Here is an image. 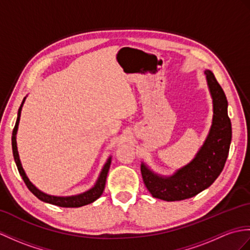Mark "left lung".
I'll list each match as a JSON object with an SVG mask.
<instances>
[{"mask_svg":"<svg viewBox=\"0 0 250 250\" xmlns=\"http://www.w3.org/2000/svg\"><path fill=\"white\" fill-rule=\"evenodd\" d=\"M205 74L213 102L210 131L194 159L170 176L156 173L142 162L144 183L154 198L176 201L196 196L215 181L228 158L232 137L228 101L213 72L207 69Z\"/></svg>","mask_w":250,"mask_h":250,"instance_id":"8db88e82","label":"left lung"}]
</instances>
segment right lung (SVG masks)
<instances>
[{"label":"right lung","instance_id":"right-lung-1","mask_svg":"<svg viewBox=\"0 0 250 250\" xmlns=\"http://www.w3.org/2000/svg\"><path fill=\"white\" fill-rule=\"evenodd\" d=\"M26 97H24V99H23L21 105L18 109V117H17V121H16V125H15L14 131H13V136H11V146H13V154H14L16 165H17V167H18L20 176L22 177L23 181H24V183L26 184L27 188L30 189L32 193L42 201L46 202V204L62 207V208H80V207L89 205V204H91V202L96 201L99 197L102 195L103 190H104V187H105L107 172L109 169V166H111V163H112V156H108V159L106 160L105 164L103 165L102 169L100 171V175H99L94 187L89 188L88 190L83 191V193L78 194V195L54 196V195L45 194V193H43V191H42L39 188L35 187V185L30 181V179H28V177L26 176L25 170L23 169V167H22L19 152H18V147H17V132H18L22 106L25 102Z\"/></svg>","mask_w":250,"mask_h":250}]
</instances>
